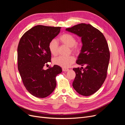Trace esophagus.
<instances>
[{
	"mask_svg": "<svg viewBox=\"0 0 125 125\" xmlns=\"http://www.w3.org/2000/svg\"><path fill=\"white\" fill-rule=\"evenodd\" d=\"M69 69H67V68H62V71L64 72H66V71H69Z\"/></svg>",
	"mask_w": 125,
	"mask_h": 125,
	"instance_id": "1",
	"label": "esophagus"
}]
</instances>
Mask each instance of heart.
<instances>
[{
    "label": "heart",
    "mask_w": 125,
    "mask_h": 125,
    "mask_svg": "<svg viewBox=\"0 0 125 125\" xmlns=\"http://www.w3.org/2000/svg\"><path fill=\"white\" fill-rule=\"evenodd\" d=\"M59 40L62 44L67 45L71 48V51L73 52H78L79 51V45L77 44L76 39L74 36L70 34L65 33L59 37ZM48 50L52 55H56L58 52V43L55 40H52L48 44ZM75 61V58L73 56L68 57L58 56L54 58L52 62L56 65L59 66L63 68H66L70 67Z\"/></svg>",
    "instance_id": "b5f03b06"
}]
</instances>
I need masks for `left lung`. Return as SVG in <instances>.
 <instances>
[{
	"label": "left lung",
	"mask_w": 125,
	"mask_h": 125,
	"mask_svg": "<svg viewBox=\"0 0 125 125\" xmlns=\"http://www.w3.org/2000/svg\"><path fill=\"white\" fill-rule=\"evenodd\" d=\"M81 37L82 46L76 63L83 68H75L73 88L83 96H89L99 90L107 76L110 58L104 35L91 24L81 23L66 29Z\"/></svg>",
	"instance_id": "1"
}]
</instances>
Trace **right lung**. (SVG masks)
<instances>
[{
	"mask_svg": "<svg viewBox=\"0 0 125 125\" xmlns=\"http://www.w3.org/2000/svg\"><path fill=\"white\" fill-rule=\"evenodd\" d=\"M60 27L36 25L22 35L18 47V67L26 89L32 95L44 98L50 95L56 86V77L62 72L61 67L54 65L43 69L50 62L48 50L50 41L57 35Z\"/></svg>",
	"mask_w": 125,
	"mask_h": 125,
	"instance_id": "add662e5",
	"label": "right lung"
}]
</instances>
